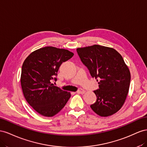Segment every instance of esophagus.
<instances>
[{"label": "esophagus", "mask_w": 147, "mask_h": 147, "mask_svg": "<svg viewBox=\"0 0 147 147\" xmlns=\"http://www.w3.org/2000/svg\"><path fill=\"white\" fill-rule=\"evenodd\" d=\"M78 94H83L85 93V90L82 89H79L78 91H77Z\"/></svg>", "instance_id": "esophagus-1"}]
</instances>
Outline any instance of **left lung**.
I'll return each mask as SVG.
<instances>
[{"label":"left lung","mask_w":147,"mask_h":147,"mask_svg":"<svg viewBox=\"0 0 147 147\" xmlns=\"http://www.w3.org/2000/svg\"><path fill=\"white\" fill-rule=\"evenodd\" d=\"M76 50L92 77L100 79L99 89L94 91L97 101L90 105L92 110L103 117L115 114L123 106L131 82V73L123 58L113 48L100 45Z\"/></svg>","instance_id":"8db88e82"}]
</instances>
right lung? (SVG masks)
Wrapping results in <instances>:
<instances>
[{
  "instance_id": "add662e5",
  "label": "right lung",
  "mask_w": 147,
  "mask_h": 147,
  "mask_svg": "<svg viewBox=\"0 0 147 147\" xmlns=\"http://www.w3.org/2000/svg\"><path fill=\"white\" fill-rule=\"evenodd\" d=\"M73 55L68 50L49 46L32 52L24 61L20 79L23 93L29 105L40 115L53 116L68 101L70 92L51 82L57 81L54 76L62 63Z\"/></svg>"
}]
</instances>
